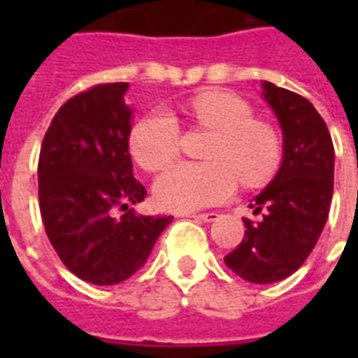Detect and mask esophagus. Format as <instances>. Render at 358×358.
<instances>
[{"instance_id": "34e87169", "label": "esophagus", "mask_w": 358, "mask_h": 358, "mask_svg": "<svg viewBox=\"0 0 358 358\" xmlns=\"http://www.w3.org/2000/svg\"><path fill=\"white\" fill-rule=\"evenodd\" d=\"M189 218H197V220H203V222H213L217 220V213H201V215H187Z\"/></svg>"}]
</instances>
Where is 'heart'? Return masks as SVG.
<instances>
[{
    "mask_svg": "<svg viewBox=\"0 0 358 358\" xmlns=\"http://www.w3.org/2000/svg\"><path fill=\"white\" fill-rule=\"evenodd\" d=\"M195 124L213 130L217 138L207 149V163H180L159 176L155 197L169 210H197L232 197L238 182L248 187L268 182L282 161L278 132L257 120L245 99L230 92H205L186 105ZM182 149V130L166 109H153L134 124L130 151L149 172L163 171Z\"/></svg>",
    "mask_w": 358,
    "mask_h": 358,
    "instance_id": "heart-1",
    "label": "heart"
}]
</instances>
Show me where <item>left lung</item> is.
I'll return each mask as SVG.
<instances>
[{"label":"left lung","mask_w":358,"mask_h":358,"mask_svg":"<svg viewBox=\"0 0 358 358\" xmlns=\"http://www.w3.org/2000/svg\"><path fill=\"white\" fill-rule=\"evenodd\" d=\"M284 132V161L276 178L249 205L245 236L226 266L253 284L284 280L307 261L320 238L334 194V143L328 126L303 95L263 84Z\"/></svg>","instance_id":"left-lung-1"}]
</instances>
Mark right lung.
I'll use <instances>...</instances> for the list:
<instances>
[{
    "label": "right lung",
    "mask_w": 358,
    "mask_h": 358,
    "mask_svg": "<svg viewBox=\"0 0 358 358\" xmlns=\"http://www.w3.org/2000/svg\"><path fill=\"white\" fill-rule=\"evenodd\" d=\"M126 90V82H110L71 97L51 120L38 161L40 213L51 245L74 276L97 285L138 272L172 222L130 209L148 192L132 174ZM117 208L125 210L122 217Z\"/></svg>",
    "instance_id": "right-lung-1"
}]
</instances>
